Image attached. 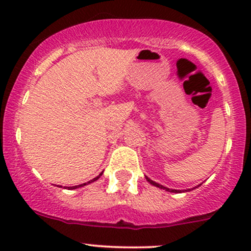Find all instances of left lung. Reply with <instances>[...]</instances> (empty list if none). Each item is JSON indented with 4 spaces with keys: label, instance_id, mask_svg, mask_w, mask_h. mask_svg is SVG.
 Instances as JSON below:
<instances>
[{
    "label": "left lung",
    "instance_id": "left-lung-1",
    "mask_svg": "<svg viewBox=\"0 0 251 251\" xmlns=\"http://www.w3.org/2000/svg\"><path fill=\"white\" fill-rule=\"evenodd\" d=\"M146 179H148L149 183H150V184H152V185L157 186V188H160V189L166 190V191H169V192H176V194H178V192H180V190H172V189H168V188H165V186H163V185H160V184L155 183V181L151 180V179H150V178H148V177H146Z\"/></svg>",
    "mask_w": 251,
    "mask_h": 251
}]
</instances>
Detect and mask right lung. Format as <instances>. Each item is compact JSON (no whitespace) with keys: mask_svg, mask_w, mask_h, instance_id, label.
<instances>
[{"mask_svg":"<svg viewBox=\"0 0 251 251\" xmlns=\"http://www.w3.org/2000/svg\"><path fill=\"white\" fill-rule=\"evenodd\" d=\"M100 176H101V174H100L99 176H98V177H96V178H93V179L92 180H89V181H87V183H92V181H96L97 179H99V177ZM87 183H85V184H81V185H76V186H72V188H70V189H76V188H80V186H83V185H86V184Z\"/></svg>","mask_w":251,"mask_h":251,"instance_id":"right-lung-1","label":"right lung"}]
</instances>
